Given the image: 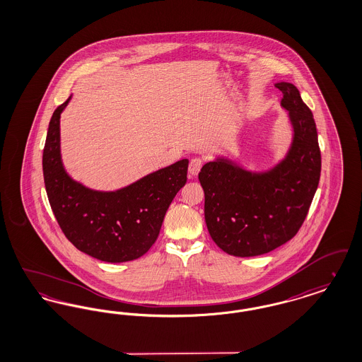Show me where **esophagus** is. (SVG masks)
Listing matches in <instances>:
<instances>
[{
    "label": "esophagus",
    "instance_id": "1",
    "mask_svg": "<svg viewBox=\"0 0 362 362\" xmlns=\"http://www.w3.org/2000/svg\"><path fill=\"white\" fill-rule=\"evenodd\" d=\"M202 165H204V160L201 157H192L189 160V175H194V176L198 175L199 171H201V168H202Z\"/></svg>",
    "mask_w": 362,
    "mask_h": 362
}]
</instances>
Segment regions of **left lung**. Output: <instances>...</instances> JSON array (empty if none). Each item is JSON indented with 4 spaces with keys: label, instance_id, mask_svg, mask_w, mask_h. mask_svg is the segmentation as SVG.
<instances>
[{
    "label": "left lung",
    "instance_id": "obj_1",
    "mask_svg": "<svg viewBox=\"0 0 362 362\" xmlns=\"http://www.w3.org/2000/svg\"><path fill=\"white\" fill-rule=\"evenodd\" d=\"M293 126L286 157L267 173H252L229 160L206 163L198 175L205 191V221L229 255L267 254L296 236L317 189L322 156L308 105L291 83H278Z\"/></svg>",
    "mask_w": 362,
    "mask_h": 362
}]
</instances>
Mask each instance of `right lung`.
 Instances as JSON below:
<instances>
[{"label": "right lung", "mask_w": 362, "mask_h": 362, "mask_svg": "<svg viewBox=\"0 0 362 362\" xmlns=\"http://www.w3.org/2000/svg\"><path fill=\"white\" fill-rule=\"evenodd\" d=\"M57 107L43 149V176L52 213L68 240L93 258L119 263L142 257L155 244L175 195L187 182L189 160L151 173L111 192L86 189L65 173Z\"/></svg>", "instance_id": "right-lung-1"}]
</instances>
